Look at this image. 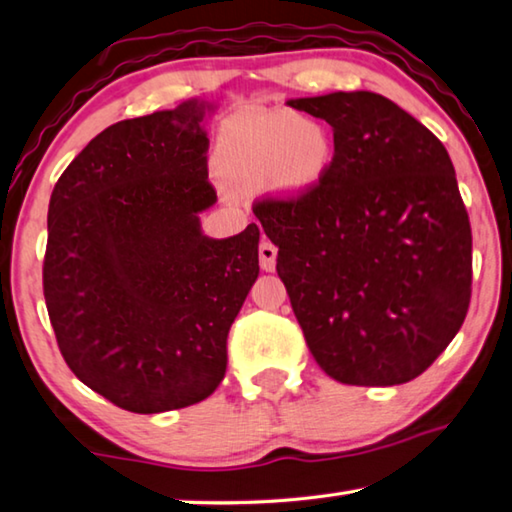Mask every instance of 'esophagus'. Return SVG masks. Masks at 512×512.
<instances>
[{"mask_svg":"<svg viewBox=\"0 0 512 512\" xmlns=\"http://www.w3.org/2000/svg\"><path fill=\"white\" fill-rule=\"evenodd\" d=\"M275 259L277 246L271 244L268 239H262V244H259V266H262L264 271H275Z\"/></svg>","mask_w":512,"mask_h":512,"instance_id":"esophagus-1","label":"esophagus"}]
</instances>
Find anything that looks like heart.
Returning a JSON list of instances; mask_svg holds the SVG:
<instances>
[{"label": "heart", "instance_id": "obj_1", "mask_svg": "<svg viewBox=\"0 0 512 512\" xmlns=\"http://www.w3.org/2000/svg\"><path fill=\"white\" fill-rule=\"evenodd\" d=\"M332 137L323 124L289 110L228 119L216 142V164L239 187L268 183L282 194L314 187L332 162Z\"/></svg>", "mask_w": 512, "mask_h": 512}]
</instances>
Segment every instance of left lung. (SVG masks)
Returning <instances> with one entry per match:
<instances>
[{"label":"left lung","mask_w":512,"mask_h":512,"mask_svg":"<svg viewBox=\"0 0 512 512\" xmlns=\"http://www.w3.org/2000/svg\"><path fill=\"white\" fill-rule=\"evenodd\" d=\"M289 106L334 128L332 162L314 187L253 203L293 314L332 379L406 384L452 343L472 298V228L454 164L381 94Z\"/></svg>","instance_id":"1"}]
</instances>
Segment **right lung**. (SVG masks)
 Here are the masks:
<instances>
[{
    "label": "right lung",
    "instance_id": "add662e5",
    "mask_svg": "<svg viewBox=\"0 0 512 512\" xmlns=\"http://www.w3.org/2000/svg\"><path fill=\"white\" fill-rule=\"evenodd\" d=\"M203 101L108 126L51 192L42 291L58 350L85 386L133 413L210 397L257 280L259 228L201 232Z\"/></svg>",
    "mask_w": 512,
    "mask_h": 512
}]
</instances>
